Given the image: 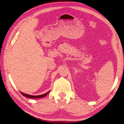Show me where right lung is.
I'll return each instance as SVG.
<instances>
[{
  "mask_svg": "<svg viewBox=\"0 0 124 124\" xmlns=\"http://www.w3.org/2000/svg\"><path fill=\"white\" fill-rule=\"evenodd\" d=\"M20 93H21L22 95H23L25 97H27V98H32V99H37V98H43L45 97L47 95V94H48L49 93H50V91H48V92L45 93V94H42V95H29V94H25V93H23L20 91Z\"/></svg>",
  "mask_w": 124,
  "mask_h": 124,
  "instance_id": "right-lung-1",
  "label": "right lung"
}]
</instances>
